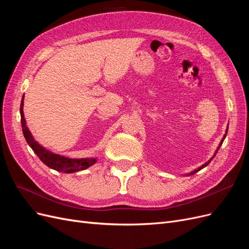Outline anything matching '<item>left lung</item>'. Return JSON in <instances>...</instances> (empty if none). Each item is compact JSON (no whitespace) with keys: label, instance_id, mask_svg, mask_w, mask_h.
<instances>
[{"label":"left lung","instance_id":"8db88e82","mask_svg":"<svg viewBox=\"0 0 249 249\" xmlns=\"http://www.w3.org/2000/svg\"><path fill=\"white\" fill-rule=\"evenodd\" d=\"M227 132H228V130H227ZM226 135H227V134H226ZM226 135H225V137H224V139H222V140H221V142H220V144H219V147L221 146V144H222V142H224V140H225V138H226ZM219 147H218V149H219ZM218 149H217V150H218ZM216 152H217V151H216ZM214 156H215V154H214ZM211 160H212V159H211V160H209L208 162H206V164H205V165H203L202 167H200V168H199L198 170H196V171H194V172H193L192 174H194V173H196V172H198V171H200V170H201V169H203L204 167H206V166H207V165L209 164V162H210Z\"/></svg>","mask_w":249,"mask_h":249}]
</instances>
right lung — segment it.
<instances>
[{"mask_svg":"<svg viewBox=\"0 0 249 249\" xmlns=\"http://www.w3.org/2000/svg\"><path fill=\"white\" fill-rule=\"evenodd\" d=\"M23 102L20 104V116H21V126H22V132L25 140L29 143L32 149L35 151V153L38 156V158L44 162L46 166L49 168L59 171V172L63 173H73L76 171L84 170L96 162L95 159H68L65 157H61L59 154H55L50 152L49 150H46L43 148L40 144H38L35 140H34L33 136L31 135L29 128L25 125V119L23 115Z\"/></svg>","mask_w":249,"mask_h":249,"instance_id":"add662e5","label":"right lung"}]
</instances>
